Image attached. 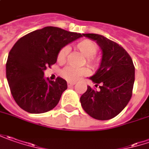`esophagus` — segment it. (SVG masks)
<instances>
[{"mask_svg": "<svg viewBox=\"0 0 149 149\" xmlns=\"http://www.w3.org/2000/svg\"><path fill=\"white\" fill-rule=\"evenodd\" d=\"M74 84H75V83H74V82H68V86H69V87H71V86H74Z\"/></svg>", "mask_w": 149, "mask_h": 149, "instance_id": "1", "label": "esophagus"}]
</instances>
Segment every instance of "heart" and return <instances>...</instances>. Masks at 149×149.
<instances>
[{
  "label": "heart",
  "instance_id": "heart-1",
  "mask_svg": "<svg viewBox=\"0 0 149 149\" xmlns=\"http://www.w3.org/2000/svg\"><path fill=\"white\" fill-rule=\"evenodd\" d=\"M75 48L78 49L83 55L86 57V62L91 67L95 69L99 66L100 59L95 58V56L98 51V46L93 41L90 39L81 40L75 44ZM68 53H69V48L63 47L58 54V60L59 62L64 61ZM88 73H89V70L87 68L76 69L74 67H66L62 71V75L63 76V78H65L67 80L75 82L79 79L87 75Z\"/></svg>",
  "mask_w": 149,
  "mask_h": 149
}]
</instances>
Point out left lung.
Returning a JSON list of instances; mask_svg holds the SVG:
<instances>
[{
	"instance_id": "8db88e82",
	"label": "left lung",
	"mask_w": 149,
	"mask_h": 149,
	"mask_svg": "<svg viewBox=\"0 0 149 149\" xmlns=\"http://www.w3.org/2000/svg\"><path fill=\"white\" fill-rule=\"evenodd\" d=\"M96 42L102 51L100 67L90 77L96 91L87 86L80 97L82 108L97 120H109L117 116L128 104L135 79V68L127 52L119 44L95 33H83Z\"/></svg>"
}]
</instances>
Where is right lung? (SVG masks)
<instances>
[{"label": "right lung", "instance_id": "right-lung-1", "mask_svg": "<svg viewBox=\"0 0 149 149\" xmlns=\"http://www.w3.org/2000/svg\"><path fill=\"white\" fill-rule=\"evenodd\" d=\"M82 34L45 26L21 38L9 52L6 72L15 101L22 110L39 114L54 109L67 89L65 79L44 78V70L56 63L59 50Z\"/></svg>", "mask_w": 149, "mask_h": 149}]
</instances>
